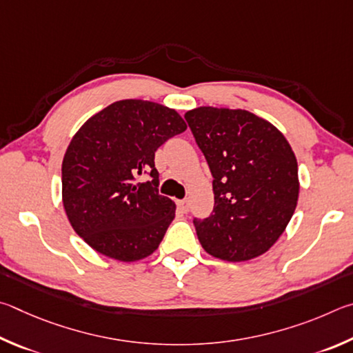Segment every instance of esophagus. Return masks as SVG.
I'll return each instance as SVG.
<instances>
[{
    "mask_svg": "<svg viewBox=\"0 0 353 353\" xmlns=\"http://www.w3.org/2000/svg\"><path fill=\"white\" fill-rule=\"evenodd\" d=\"M176 206L181 212H188L189 211V203L188 200H176Z\"/></svg>",
    "mask_w": 353,
    "mask_h": 353,
    "instance_id": "34e87169",
    "label": "esophagus"
}]
</instances>
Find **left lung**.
<instances>
[{"instance_id": "left-lung-1", "label": "left lung", "mask_w": 353, "mask_h": 353, "mask_svg": "<svg viewBox=\"0 0 353 353\" xmlns=\"http://www.w3.org/2000/svg\"><path fill=\"white\" fill-rule=\"evenodd\" d=\"M184 119L214 178L212 212L194 219L201 246L228 262L263 254L298 203V163L285 136L246 110L200 107Z\"/></svg>"}]
</instances>
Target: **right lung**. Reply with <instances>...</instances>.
Segmentation results:
<instances>
[{"mask_svg":"<svg viewBox=\"0 0 353 353\" xmlns=\"http://www.w3.org/2000/svg\"><path fill=\"white\" fill-rule=\"evenodd\" d=\"M186 128L175 110L127 99L74 134L61 164V195L71 226L92 250L134 262L158 248L175 203L159 194L154 152ZM139 174L149 181L138 183Z\"/></svg>","mask_w":353,"mask_h":353,"instance_id":"right-lung-1","label":"right lung"}]
</instances>
